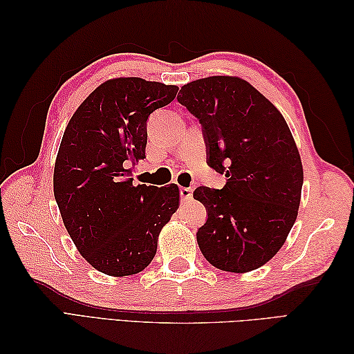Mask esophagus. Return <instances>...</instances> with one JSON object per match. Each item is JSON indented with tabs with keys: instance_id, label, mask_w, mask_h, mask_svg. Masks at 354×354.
Instances as JSON below:
<instances>
[{
	"instance_id": "34e87169",
	"label": "esophagus",
	"mask_w": 354,
	"mask_h": 354,
	"mask_svg": "<svg viewBox=\"0 0 354 354\" xmlns=\"http://www.w3.org/2000/svg\"><path fill=\"white\" fill-rule=\"evenodd\" d=\"M179 194H181V201H183V202H187V201L192 199L193 190L189 189V187H181V189H179Z\"/></svg>"
}]
</instances>
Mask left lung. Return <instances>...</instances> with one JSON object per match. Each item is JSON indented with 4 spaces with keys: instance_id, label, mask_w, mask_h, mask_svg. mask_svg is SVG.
Returning a JSON list of instances; mask_svg holds the SVG:
<instances>
[{
    "instance_id": "1",
    "label": "left lung",
    "mask_w": 354,
    "mask_h": 354,
    "mask_svg": "<svg viewBox=\"0 0 354 354\" xmlns=\"http://www.w3.org/2000/svg\"><path fill=\"white\" fill-rule=\"evenodd\" d=\"M178 102L199 120L207 162L223 189L198 187L208 219L196 232L212 265L250 272L280 251L298 216L303 165L281 112L246 80L213 76L181 88Z\"/></svg>"
}]
</instances>
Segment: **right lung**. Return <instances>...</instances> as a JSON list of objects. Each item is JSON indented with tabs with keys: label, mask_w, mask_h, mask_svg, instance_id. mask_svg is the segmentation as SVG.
<instances>
[{
	"label": "right lung",
	"mask_w": 354,
	"mask_h": 354,
	"mask_svg": "<svg viewBox=\"0 0 354 354\" xmlns=\"http://www.w3.org/2000/svg\"><path fill=\"white\" fill-rule=\"evenodd\" d=\"M178 86L140 77L111 79L74 112L59 147L53 185L71 240L89 265L112 277L141 272L161 228L179 207L178 185H133L146 158L147 118Z\"/></svg>",
	"instance_id": "add662e5"
}]
</instances>
